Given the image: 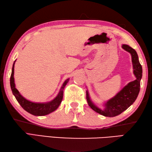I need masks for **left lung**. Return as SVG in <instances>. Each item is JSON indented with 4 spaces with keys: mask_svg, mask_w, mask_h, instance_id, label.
<instances>
[{
    "mask_svg": "<svg viewBox=\"0 0 152 152\" xmlns=\"http://www.w3.org/2000/svg\"><path fill=\"white\" fill-rule=\"evenodd\" d=\"M122 48L129 52L132 57V62L136 80L131 82L125 86L116 96L105 104V109L102 110L99 109L91 102L88 92H86V99L88 105L95 112L105 117H113L120 115L129 107L137 99L140 90V80L142 77V67L139 61L137 53L134 49L127 45H123Z\"/></svg>",
    "mask_w": 152,
    "mask_h": 152,
    "instance_id": "obj_1",
    "label": "left lung"
}]
</instances>
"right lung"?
<instances>
[{
	"label": "right lung",
	"instance_id": "right-lung-1",
	"mask_svg": "<svg viewBox=\"0 0 152 152\" xmlns=\"http://www.w3.org/2000/svg\"><path fill=\"white\" fill-rule=\"evenodd\" d=\"M14 64L15 63L13 64V66H12L11 78H10V84H11V88L12 94H14L17 101L20 104V106L23 108V109H25L28 113H31V114L35 115V116H43V115H48L49 113L54 111L56 109H57V108L59 107V105L60 104L61 101H62L64 88L66 85V84L68 83L69 79L66 80L64 82L58 95L52 101L48 102V103H35V102L27 101L25 98L23 97L20 94L18 90L15 88L13 77Z\"/></svg>",
	"mask_w": 152,
	"mask_h": 152
}]
</instances>
